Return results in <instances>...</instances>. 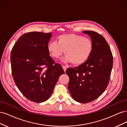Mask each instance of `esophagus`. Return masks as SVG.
I'll return each instance as SVG.
<instances>
[{"instance_id": "esophagus-1", "label": "esophagus", "mask_w": 127, "mask_h": 127, "mask_svg": "<svg viewBox=\"0 0 127 127\" xmlns=\"http://www.w3.org/2000/svg\"><path fill=\"white\" fill-rule=\"evenodd\" d=\"M63 69H64V72L66 71V70H67V67L65 66H63Z\"/></svg>"}]
</instances>
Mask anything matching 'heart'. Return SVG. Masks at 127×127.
Listing matches in <instances>:
<instances>
[{"label":"heart","instance_id":"heart-1","mask_svg":"<svg viewBox=\"0 0 127 127\" xmlns=\"http://www.w3.org/2000/svg\"><path fill=\"white\" fill-rule=\"evenodd\" d=\"M58 42L51 41L48 44V50L53 58L58 59L63 55L64 63L80 65L89 58L93 50V42L87 37L75 34H65L58 37Z\"/></svg>","mask_w":127,"mask_h":127}]
</instances>
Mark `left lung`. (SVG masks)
Returning a JSON list of instances; mask_svg holds the SVG:
<instances>
[{
	"instance_id": "1",
	"label": "left lung",
	"mask_w": 127,
	"mask_h": 127,
	"mask_svg": "<svg viewBox=\"0 0 127 127\" xmlns=\"http://www.w3.org/2000/svg\"><path fill=\"white\" fill-rule=\"evenodd\" d=\"M83 33L91 37L93 50L85 63L74 68H68V90L75 101L87 103L97 98L105 91L109 83L113 66V56L106 40L92 31Z\"/></svg>"
}]
</instances>
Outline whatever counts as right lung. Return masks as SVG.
<instances>
[{
    "label": "right lung",
    "instance_id": "add662e5",
    "mask_svg": "<svg viewBox=\"0 0 127 127\" xmlns=\"http://www.w3.org/2000/svg\"><path fill=\"white\" fill-rule=\"evenodd\" d=\"M52 33L24 34L15 43L10 54L14 82L25 97L36 102L49 98L60 75L62 66L49 56L48 44Z\"/></svg>",
    "mask_w": 127,
    "mask_h": 127
}]
</instances>
